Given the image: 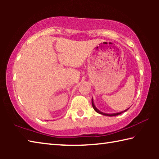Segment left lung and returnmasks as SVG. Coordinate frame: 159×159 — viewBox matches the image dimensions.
<instances>
[{
    "label": "left lung",
    "instance_id": "8db88e82",
    "mask_svg": "<svg viewBox=\"0 0 159 159\" xmlns=\"http://www.w3.org/2000/svg\"><path fill=\"white\" fill-rule=\"evenodd\" d=\"M92 105H93V109H95V111L96 112H98V114H102V115H104V116H118V115H119L120 114H122L123 112H125V111H127V110H128V109H125V111H121V112H119V113H116V114H106V113H103V112L100 111L99 109H98L96 108V107L95 106V104H94V102L93 100V98H92Z\"/></svg>",
    "mask_w": 159,
    "mask_h": 159
}]
</instances>
